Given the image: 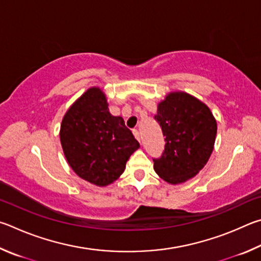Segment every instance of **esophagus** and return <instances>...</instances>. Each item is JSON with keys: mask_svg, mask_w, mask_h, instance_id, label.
I'll list each match as a JSON object with an SVG mask.
<instances>
[{"mask_svg": "<svg viewBox=\"0 0 261 261\" xmlns=\"http://www.w3.org/2000/svg\"><path fill=\"white\" fill-rule=\"evenodd\" d=\"M133 134L136 139H138L139 141H141V135H140V132L138 129H133Z\"/></svg>", "mask_w": 261, "mask_h": 261, "instance_id": "1", "label": "esophagus"}]
</instances>
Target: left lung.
<instances>
[{
	"instance_id": "left-lung-1",
	"label": "left lung",
	"mask_w": 261,
	"mask_h": 261,
	"mask_svg": "<svg viewBox=\"0 0 261 261\" xmlns=\"http://www.w3.org/2000/svg\"><path fill=\"white\" fill-rule=\"evenodd\" d=\"M165 148L153 158V168L168 184L191 179L202 170L213 151L217 121L210 109L186 93H172L158 105L154 116Z\"/></svg>"
}]
</instances>
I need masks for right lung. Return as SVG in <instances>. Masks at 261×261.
<instances>
[{
	"label": "right lung",
	"instance_id": "1",
	"mask_svg": "<svg viewBox=\"0 0 261 261\" xmlns=\"http://www.w3.org/2000/svg\"><path fill=\"white\" fill-rule=\"evenodd\" d=\"M61 142L72 170L99 187L116 181L140 148L123 119L109 112L99 88L88 89L68 109L62 121Z\"/></svg>",
	"mask_w": 261,
	"mask_h": 261
}]
</instances>
